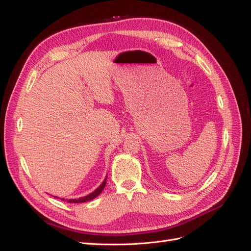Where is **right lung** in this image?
<instances>
[{
	"instance_id": "right-lung-1",
	"label": "right lung",
	"mask_w": 251,
	"mask_h": 251,
	"mask_svg": "<svg viewBox=\"0 0 251 251\" xmlns=\"http://www.w3.org/2000/svg\"><path fill=\"white\" fill-rule=\"evenodd\" d=\"M105 182H107V180L104 179V181L102 182L101 185H100V187H98V188L96 189V191H94L93 193H91L90 195H88V196H86V197H83V198H80V199H70V200L62 199V200H63V201H67V202H69V203H82V202H87V201L92 200V199L96 198V197L102 192V189H103L104 186H105Z\"/></svg>"
}]
</instances>
